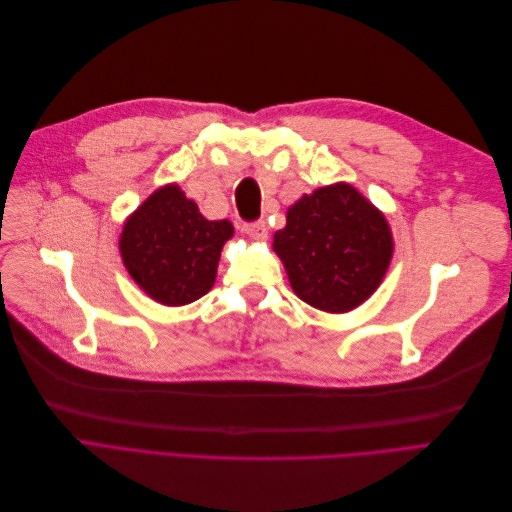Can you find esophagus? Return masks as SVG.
I'll return each mask as SVG.
<instances>
[{"instance_id": "1", "label": "esophagus", "mask_w": 512, "mask_h": 512, "mask_svg": "<svg viewBox=\"0 0 512 512\" xmlns=\"http://www.w3.org/2000/svg\"><path fill=\"white\" fill-rule=\"evenodd\" d=\"M243 231H246L250 237L254 239H262L266 237V225L264 221H250V223H243Z\"/></svg>"}]
</instances>
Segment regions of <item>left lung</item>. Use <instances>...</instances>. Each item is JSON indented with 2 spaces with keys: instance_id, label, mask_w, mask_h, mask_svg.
Returning a JSON list of instances; mask_svg holds the SVG:
<instances>
[{
  "instance_id": "1",
  "label": "left lung",
  "mask_w": 512,
  "mask_h": 512,
  "mask_svg": "<svg viewBox=\"0 0 512 512\" xmlns=\"http://www.w3.org/2000/svg\"><path fill=\"white\" fill-rule=\"evenodd\" d=\"M273 248L300 300L348 312L379 287L394 243L383 214L352 185L337 183L287 210Z\"/></svg>"
}]
</instances>
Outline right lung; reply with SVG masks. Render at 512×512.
Here are the masks:
<instances>
[{
	"mask_svg": "<svg viewBox=\"0 0 512 512\" xmlns=\"http://www.w3.org/2000/svg\"><path fill=\"white\" fill-rule=\"evenodd\" d=\"M229 221H206L177 185L145 200L125 223L120 254L137 285L160 304L196 302L214 285Z\"/></svg>",
	"mask_w": 512,
	"mask_h": 512,
	"instance_id": "obj_1",
	"label": "right lung"
}]
</instances>
